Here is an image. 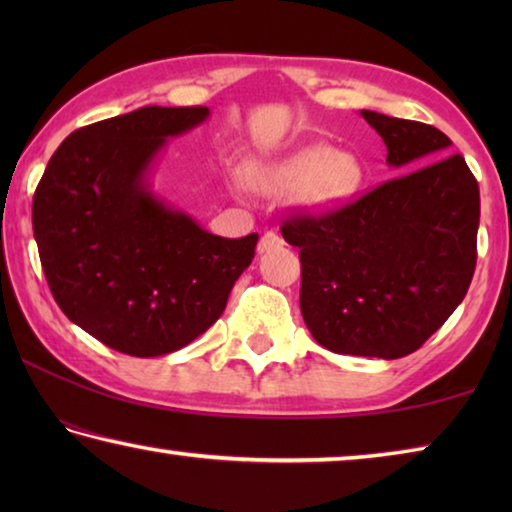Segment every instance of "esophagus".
<instances>
[{
	"instance_id": "34e87169",
	"label": "esophagus",
	"mask_w": 512,
	"mask_h": 512,
	"mask_svg": "<svg viewBox=\"0 0 512 512\" xmlns=\"http://www.w3.org/2000/svg\"><path fill=\"white\" fill-rule=\"evenodd\" d=\"M282 244H284V241H282L280 235H277V232H264L262 239H259V244H257V253H259V255L268 253V250L280 248Z\"/></svg>"
}]
</instances>
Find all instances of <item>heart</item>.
I'll return each mask as SVG.
<instances>
[{
  "label": "heart",
  "mask_w": 512,
  "mask_h": 512,
  "mask_svg": "<svg viewBox=\"0 0 512 512\" xmlns=\"http://www.w3.org/2000/svg\"><path fill=\"white\" fill-rule=\"evenodd\" d=\"M366 178L363 164L350 151L329 144H309L282 160L255 162L248 167V183L273 198L298 196L309 212L323 214L350 203Z\"/></svg>",
  "instance_id": "b5f03b06"
}]
</instances>
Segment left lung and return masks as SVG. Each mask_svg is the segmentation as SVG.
<instances>
[{
  "label": "left lung",
  "instance_id": "8db88e82",
  "mask_svg": "<svg viewBox=\"0 0 512 512\" xmlns=\"http://www.w3.org/2000/svg\"><path fill=\"white\" fill-rule=\"evenodd\" d=\"M386 162L413 169L327 214H296L282 237L300 248V311L323 348L400 359L454 314L470 289L479 183L452 140L422 121L361 110Z\"/></svg>",
  "mask_w": 512,
  "mask_h": 512
}]
</instances>
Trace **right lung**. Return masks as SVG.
I'll return each mask as SVG.
<instances>
[{
	"mask_svg": "<svg viewBox=\"0 0 512 512\" xmlns=\"http://www.w3.org/2000/svg\"><path fill=\"white\" fill-rule=\"evenodd\" d=\"M207 117L203 106H144L79 128L33 196V237L58 307L131 357H162L201 336L255 257L257 232L216 237L151 189L169 137Z\"/></svg>",
	"mask_w": 512,
	"mask_h": 512,
	"instance_id": "right-lung-1",
	"label": "right lung"
}]
</instances>
